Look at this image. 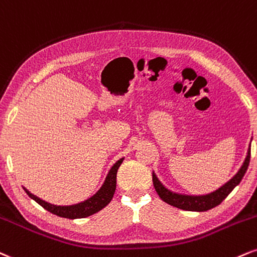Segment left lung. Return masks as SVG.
Instances as JSON below:
<instances>
[{
  "label": "left lung",
  "mask_w": 257,
  "mask_h": 257,
  "mask_svg": "<svg viewBox=\"0 0 257 257\" xmlns=\"http://www.w3.org/2000/svg\"><path fill=\"white\" fill-rule=\"evenodd\" d=\"M249 161L250 146L248 148V152H246L245 159H244L243 164L240 166L239 170L237 171V173L234 174L230 180H227L224 185H221L220 188L214 190L212 192H208V194L188 195L180 194V192L177 191H172V190L166 188L164 184L161 183V180H160L158 176H156L155 172H153L154 188H155L160 198H161L162 201H165L166 203L171 204V206L177 207L183 210H190V212H206V210H209L214 207L219 206V204L227 197L232 190L240 183V180L243 179L246 170H248Z\"/></svg>",
  "instance_id": "8db88e82"
}]
</instances>
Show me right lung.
Returning a JSON list of instances; mask_svg holds the SVG:
<instances>
[{
	"label": "right lung",
	"mask_w": 257,
	"mask_h": 257,
	"mask_svg": "<svg viewBox=\"0 0 257 257\" xmlns=\"http://www.w3.org/2000/svg\"><path fill=\"white\" fill-rule=\"evenodd\" d=\"M123 159L120 160L111 166V168L108 172L107 177H105L102 186L97 190L95 195H92L91 197H89L87 200L79 202V203L71 204V206H56V204H51L49 202H45L42 198L37 197L36 195L31 194L26 188H24L25 192L33 201H36L39 206H42L44 209H47L48 212L55 214V215L60 216V218H66V219H81L86 218V216L92 215V214L99 212L101 209L107 206L108 203L113 198L114 192L116 189V173L119 170L120 165L122 164Z\"/></svg>",
	"instance_id": "add662e5"
}]
</instances>
